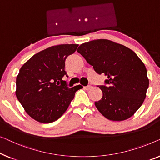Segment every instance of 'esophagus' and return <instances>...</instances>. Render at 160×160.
<instances>
[{"label": "esophagus", "mask_w": 160, "mask_h": 160, "mask_svg": "<svg viewBox=\"0 0 160 160\" xmlns=\"http://www.w3.org/2000/svg\"><path fill=\"white\" fill-rule=\"evenodd\" d=\"M92 87L91 85H88V86H85L84 87V88L85 89V90H87V91H89V90H91V89H92Z\"/></svg>", "instance_id": "obj_1"}]
</instances>
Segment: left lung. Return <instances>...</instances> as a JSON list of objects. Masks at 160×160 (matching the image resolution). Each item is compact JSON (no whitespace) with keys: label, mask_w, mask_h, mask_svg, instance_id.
I'll use <instances>...</instances> for the list:
<instances>
[{"label":"left lung","mask_w":160,"mask_h":160,"mask_svg":"<svg viewBox=\"0 0 160 160\" xmlns=\"http://www.w3.org/2000/svg\"><path fill=\"white\" fill-rule=\"evenodd\" d=\"M99 75L107 77L99 85L102 99L95 105L108 120L122 121L138 110L149 84L144 64L136 53L122 45L98 39L81 44L78 49Z\"/></svg>","instance_id":"8db88e82"}]
</instances>
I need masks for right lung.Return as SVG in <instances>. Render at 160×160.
<instances>
[{
	"instance_id": "1",
	"label": "right lung",
	"mask_w": 160,
	"mask_h": 160,
	"mask_svg": "<svg viewBox=\"0 0 160 160\" xmlns=\"http://www.w3.org/2000/svg\"><path fill=\"white\" fill-rule=\"evenodd\" d=\"M78 44L49 47L32 56L20 69L17 77L16 96L32 119L50 123L62 116L82 86L67 87L65 60L75 52Z\"/></svg>"
}]
</instances>
